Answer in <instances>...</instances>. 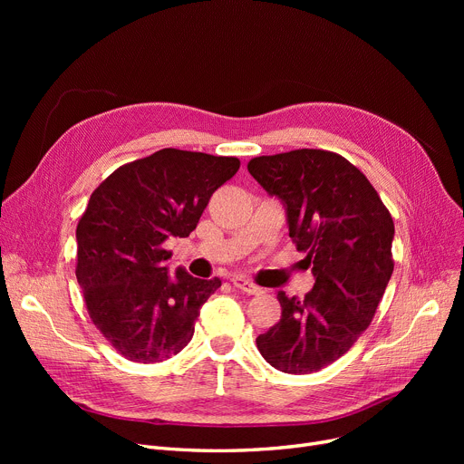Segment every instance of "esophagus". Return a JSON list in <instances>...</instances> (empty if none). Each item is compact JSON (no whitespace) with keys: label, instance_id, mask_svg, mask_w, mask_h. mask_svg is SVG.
Returning a JSON list of instances; mask_svg holds the SVG:
<instances>
[{"label":"esophagus","instance_id":"1","mask_svg":"<svg viewBox=\"0 0 464 464\" xmlns=\"http://www.w3.org/2000/svg\"><path fill=\"white\" fill-rule=\"evenodd\" d=\"M231 282H233V285H235L237 289L245 291V294H250V295H259V294H261V287L256 285L254 282H250V280L245 278V276H233Z\"/></svg>","mask_w":464,"mask_h":464}]
</instances>
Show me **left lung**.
<instances>
[{"instance_id":"obj_1","label":"left lung","mask_w":464,"mask_h":464,"mask_svg":"<svg viewBox=\"0 0 464 464\" xmlns=\"http://www.w3.org/2000/svg\"><path fill=\"white\" fill-rule=\"evenodd\" d=\"M248 170L284 201L289 237L315 278L304 299L278 291L282 318L256 338L257 350L282 372H318L374 318L395 266L393 218L369 179L329 150L259 156Z\"/></svg>"}]
</instances>
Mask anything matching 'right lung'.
<instances>
[{"mask_svg":"<svg viewBox=\"0 0 464 464\" xmlns=\"http://www.w3.org/2000/svg\"><path fill=\"white\" fill-rule=\"evenodd\" d=\"M238 158L163 149L118 167L77 226V280L92 324L128 361L161 362L193 336L219 278L167 275L170 237H188Z\"/></svg>","mask_w":464,"mask_h":464,"instance_id":"add662e5","label":"right lung"}]
</instances>
